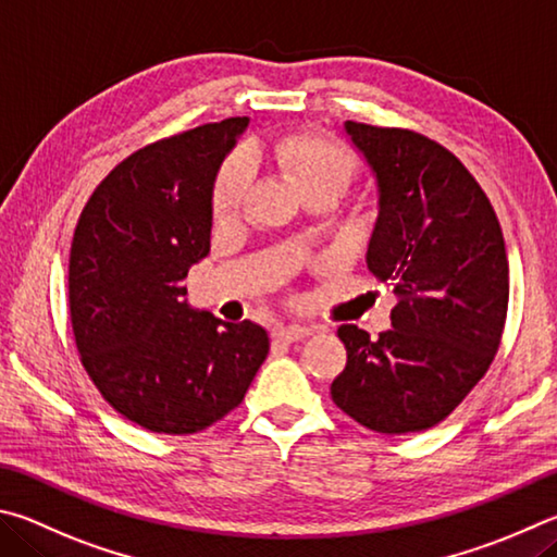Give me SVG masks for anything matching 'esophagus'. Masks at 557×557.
Returning <instances> with one entry per match:
<instances>
[{"label": "esophagus", "instance_id": "esophagus-1", "mask_svg": "<svg viewBox=\"0 0 557 557\" xmlns=\"http://www.w3.org/2000/svg\"><path fill=\"white\" fill-rule=\"evenodd\" d=\"M310 335L308 327H300V325H288V327H276L273 330V337L278 339V343H298V339H306Z\"/></svg>", "mask_w": 557, "mask_h": 557}]
</instances>
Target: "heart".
<instances>
[{"label": "heart", "mask_w": 557, "mask_h": 557, "mask_svg": "<svg viewBox=\"0 0 557 557\" xmlns=\"http://www.w3.org/2000/svg\"><path fill=\"white\" fill-rule=\"evenodd\" d=\"M267 153L273 165L304 190L306 198L320 190L345 193L359 171V161L349 146L318 132L281 134L269 144ZM251 175L253 165L247 149L234 151L220 165L212 185L214 218H232L242 208L247 200Z\"/></svg>", "instance_id": "obj_1"}]
</instances>
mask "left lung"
Instances as JSON below:
<instances>
[{"instance_id": "obj_1", "label": "left lung", "mask_w": 557, "mask_h": 557, "mask_svg": "<svg viewBox=\"0 0 557 557\" xmlns=\"http://www.w3.org/2000/svg\"><path fill=\"white\" fill-rule=\"evenodd\" d=\"M379 183L367 267L394 286L392 330L337 337L347 367L330 394L359 425L406 435L445 421L494 362L509 310V261L490 198L428 136L347 122Z\"/></svg>"}]
</instances>
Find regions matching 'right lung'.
I'll list each match as a JSON object with an SVG mask.
<instances>
[{
  "mask_svg": "<svg viewBox=\"0 0 557 557\" xmlns=\"http://www.w3.org/2000/svg\"><path fill=\"white\" fill-rule=\"evenodd\" d=\"M247 116L195 126L126 156L75 224L67 306L97 392L151 433L190 435L234 411L269 355L251 320L185 304L188 269L210 251L212 181Z\"/></svg>",
  "mask_w": 557,
  "mask_h": 557,
  "instance_id": "right-lung-1",
  "label": "right lung"
}]
</instances>
